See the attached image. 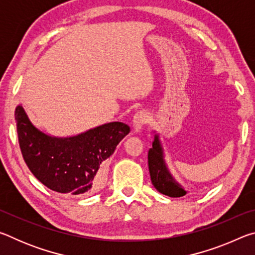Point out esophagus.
I'll use <instances>...</instances> for the list:
<instances>
[{
	"label": "esophagus",
	"instance_id": "esophagus-1",
	"mask_svg": "<svg viewBox=\"0 0 255 255\" xmlns=\"http://www.w3.org/2000/svg\"><path fill=\"white\" fill-rule=\"evenodd\" d=\"M148 122V115L145 110H138L132 117V127L139 132Z\"/></svg>",
	"mask_w": 255,
	"mask_h": 255
}]
</instances>
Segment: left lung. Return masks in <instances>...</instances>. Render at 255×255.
<instances>
[{"mask_svg": "<svg viewBox=\"0 0 255 255\" xmlns=\"http://www.w3.org/2000/svg\"><path fill=\"white\" fill-rule=\"evenodd\" d=\"M148 169L152 183L158 192L172 198L183 197L187 191L175 182L173 176L167 170L163 157V149L158 136L155 135L152 148L148 150Z\"/></svg>", "mask_w": 255, "mask_h": 255, "instance_id": "1", "label": "left lung"}]
</instances>
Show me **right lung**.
<instances>
[{
  "label": "right lung",
  "instance_id": "1",
  "mask_svg": "<svg viewBox=\"0 0 255 255\" xmlns=\"http://www.w3.org/2000/svg\"><path fill=\"white\" fill-rule=\"evenodd\" d=\"M14 117L21 153L31 173L53 191L73 196H89L102 187L107 158L130 131L126 124L115 122L58 138L38 130L21 106Z\"/></svg>",
  "mask_w": 255,
  "mask_h": 255
}]
</instances>
